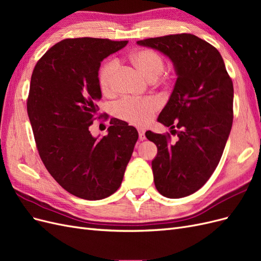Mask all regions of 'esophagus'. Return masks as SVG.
<instances>
[{
  "instance_id": "1",
  "label": "esophagus",
  "mask_w": 261,
  "mask_h": 261,
  "mask_svg": "<svg viewBox=\"0 0 261 261\" xmlns=\"http://www.w3.org/2000/svg\"><path fill=\"white\" fill-rule=\"evenodd\" d=\"M138 135H139V139L140 140H144L146 138V135H145V129L143 128H139L138 129Z\"/></svg>"
}]
</instances>
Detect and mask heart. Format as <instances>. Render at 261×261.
<instances>
[{
    "label": "heart",
    "mask_w": 261,
    "mask_h": 261,
    "mask_svg": "<svg viewBox=\"0 0 261 261\" xmlns=\"http://www.w3.org/2000/svg\"><path fill=\"white\" fill-rule=\"evenodd\" d=\"M129 60L147 80L155 81L164 69V60L159 53L150 49H140L129 55ZM117 62L111 60L101 67L99 73L100 88L105 94L114 91ZM159 102L152 98L144 100H124L115 107L117 116L136 126H145L159 109Z\"/></svg>",
    "instance_id": "heart-1"
}]
</instances>
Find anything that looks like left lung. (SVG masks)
<instances>
[{
	"mask_svg": "<svg viewBox=\"0 0 261 261\" xmlns=\"http://www.w3.org/2000/svg\"><path fill=\"white\" fill-rule=\"evenodd\" d=\"M173 63L174 88L158 122L176 134L146 132L158 153L151 162L155 188L168 198H183L201 188L222 156L233 123V83L219 51L191 34L137 41ZM174 128H178L176 132Z\"/></svg>",
	"mask_w": 261,
	"mask_h": 261,
	"instance_id": "1",
	"label": "left lung"
}]
</instances>
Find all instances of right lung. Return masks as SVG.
I'll return each instance as SVG.
<instances>
[{
  "mask_svg": "<svg viewBox=\"0 0 261 261\" xmlns=\"http://www.w3.org/2000/svg\"><path fill=\"white\" fill-rule=\"evenodd\" d=\"M128 41L65 39L38 61L27 112L39 154L52 177L80 198L100 200L121 186L138 132L112 117L108 135L89 130L102 93L101 62Z\"/></svg>",
  "mask_w": 261,
  "mask_h": 261,
  "instance_id": "add662e5",
  "label": "right lung"
}]
</instances>
